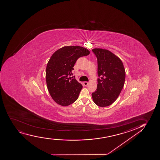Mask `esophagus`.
Listing matches in <instances>:
<instances>
[{"label":"esophagus","instance_id":"34e87169","mask_svg":"<svg viewBox=\"0 0 160 160\" xmlns=\"http://www.w3.org/2000/svg\"><path fill=\"white\" fill-rule=\"evenodd\" d=\"M88 82H83V85H84V86H87L88 85Z\"/></svg>","mask_w":160,"mask_h":160}]
</instances>
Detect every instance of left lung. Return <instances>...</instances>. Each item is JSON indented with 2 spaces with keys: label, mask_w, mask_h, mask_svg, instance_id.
Segmentation results:
<instances>
[{
  "label": "left lung",
  "mask_w": 160,
  "mask_h": 160,
  "mask_svg": "<svg viewBox=\"0 0 160 160\" xmlns=\"http://www.w3.org/2000/svg\"><path fill=\"white\" fill-rule=\"evenodd\" d=\"M98 61L97 88L92 93L94 102L104 107L112 105L124 87L125 71L119 58L108 50L94 48Z\"/></svg>",
  "instance_id": "8db88e82"
}]
</instances>
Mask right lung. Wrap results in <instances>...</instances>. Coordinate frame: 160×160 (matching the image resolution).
Listing matches in <instances>:
<instances>
[{
    "mask_svg": "<svg viewBox=\"0 0 160 160\" xmlns=\"http://www.w3.org/2000/svg\"><path fill=\"white\" fill-rule=\"evenodd\" d=\"M90 53L81 46H64L50 58L46 69V84L52 98L58 104L67 106L78 99L83 86L70 76L73 75L77 59Z\"/></svg>",
    "mask_w": 160,
    "mask_h": 160,
    "instance_id": "right-lung-1",
    "label": "right lung"
}]
</instances>
